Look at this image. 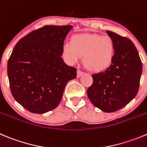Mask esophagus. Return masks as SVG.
<instances>
[{
    "mask_svg": "<svg viewBox=\"0 0 147 147\" xmlns=\"http://www.w3.org/2000/svg\"><path fill=\"white\" fill-rule=\"evenodd\" d=\"M84 74V72L82 71H80V70H78L77 71V77H80L81 76H82V75Z\"/></svg>",
    "mask_w": 147,
    "mask_h": 147,
    "instance_id": "obj_1",
    "label": "esophagus"
}]
</instances>
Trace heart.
Segmentation results:
<instances>
[{
	"label": "heart",
	"mask_w": 147,
	"mask_h": 147,
	"mask_svg": "<svg viewBox=\"0 0 147 147\" xmlns=\"http://www.w3.org/2000/svg\"><path fill=\"white\" fill-rule=\"evenodd\" d=\"M62 54L68 63L74 65L84 55V63L95 72L110 67L115 56V43L109 36L97 33H82L73 36L70 44H65Z\"/></svg>",
	"instance_id": "b5f03b06"
}]
</instances>
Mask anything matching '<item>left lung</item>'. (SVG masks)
I'll return each mask as SVG.
<instances>
[{
    "mask_svg": "<svg viewBox=\"0 0 147 147\" xmlns=\"http://www.w3.org/2000/svg\"><path fill=\"white\" fill-rule=\"evenodd\" d=\"M106 32L115 43L114 61L103 72L92 75L93 82L87 93L95 107L111 113L125 106L137 95L142 63L131 40Z\"/></svg>",
    "mask_w": 147,
    "mask_h": 147,
    "instance_id": "1",
    "label": "left lung"
}]
</instances>
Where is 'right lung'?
I'll use <instances>...</instances> for the list:
<instances>
[{
	"label": "right lung",
	"mask_w": 147,
	"mask_h": 147,
	"mask_svg": "<svg viewBox=\"0 0 147 147\" xmlns=\"http://www.w3.org/2000/svg\"><path fill=\"white\" fill-rule=\"evenodd\" d=\"M73 27L45 25L17 43L8 60L9 87L14 98L25 109L44 114L57 107L76 68L62 56L64 40Z\"/></svg>",
	"instance_id": "right-lung-1"
}]
</instances>
